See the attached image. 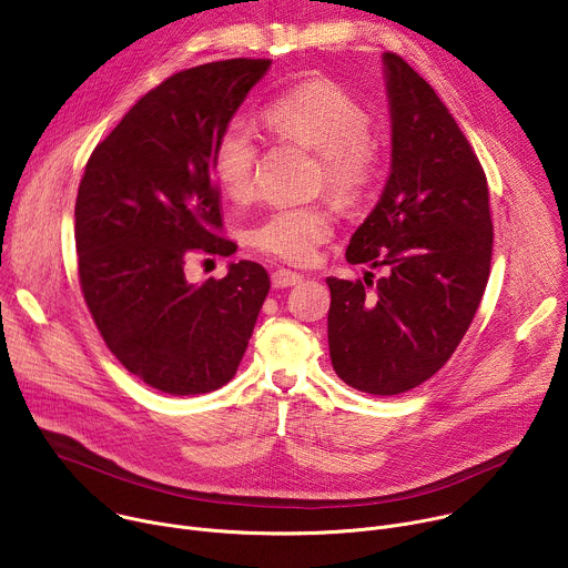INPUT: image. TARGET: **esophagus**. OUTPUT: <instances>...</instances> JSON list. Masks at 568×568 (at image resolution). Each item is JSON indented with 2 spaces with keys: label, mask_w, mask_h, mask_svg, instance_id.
<instances>
[{
  "label": "esophagus",
  "mask_w": 568,
  "mask_h": 568,
  "mask_svg": "<svg viewBox=\"0 0 568 568\" xmlns=\"http://www.w3.org/2000/svg\"><path fill=\"white\" fill-rule=\"evenodd\" d=\"M303 281V276L298 272H292V270H276L272 274V285L274 287H292V285H298Z\"/></svg>",
  "instance_id": "esophagus-1"
}]
</instances>
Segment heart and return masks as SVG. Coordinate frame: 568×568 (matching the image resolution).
<instances>
[{
  "instance_id": "b5f03b06",
  "label": "heart",
  "mask_w": 568,
  "mask_h": 568,
  "mask_svg": "<svg viewBox=\"0 0 568 568\" xmlns=\"http://www.w3.org/2000/svg\"><path fill=\"white\" fill-rule=\"evenodd\" d=\"M267 121L281 139L318 152V178L342 204L366 195L377 173V148L368 136L366 110L344 88L321 78L305 80L272 101ZM256 166V134L235 119L213 145V180L229 200L245 202L254 193ZM333 229L335 215L326 204H281L250 226L247 240L265 256L307 265Z\"/></svg>"
}]
</instances>
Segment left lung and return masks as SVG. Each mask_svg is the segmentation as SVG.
<instances>
[{"instance_id": "1", "label": "left lung", "mask_w": 568, "mask_h": 568, "mask_svg": "<svg viewBox=\"0 0 568 568\" xmlns=\"http://www.w3.org/2000/svg\"><path fill=\"white\" fill-rule=\"evenodd\" d=\"M390 175L353 233L351 265L373 283L326 278L335 373L371 395H397L436 375L465 337L493 261L488 180L434 88L384 53Z\"/></svg>"}]
</instances>
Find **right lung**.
<instances>
[{
  "label": "right lung",
  "instance_id": "add662e5",
  "mask_svg": "<svg viewBox=\"0 0 568 568\" xmlns=\"http://www.w3.org/2000/svg\"><path fill=\"white\" fill-rule=\"evenodd\" d=\"M272 60L184 69L150 90L101 141L75 197L78 276L114 357L171 395L226 384L247 351L270 276L252 261L186 281L195 254L231 256L211 154Z\"/></svg>",
  "mask_w": 568,
  "mask_h": 568
}]
</instances>
